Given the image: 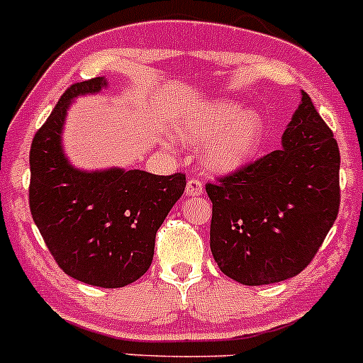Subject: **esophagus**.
<instances>
[{
  "mask_svg": "<svg viewBox=\"0 0 363 363\" xmlns=\"http://www.w3.org/2000/svg\"><path fill=\"white\" fill-rule=\"evenodd\" d=\"M203 190H204L203 183H201V180H197V178H192V180L186 182V186H185L186 196H201Z\"/></svg>",
  "mask_w": 363,
  "mask_h": 363,
  "instance_id": "obj_1",
  "label": "esophagus"
}]
</instances>
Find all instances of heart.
<instances>
[{
  "label": "heart",
  "mask_w": 363,
  "mask_h": 363,
  "mask_svg": "<svg viewBox=\"0 0 363 363\" xmlns=\"http://www.w3.org/2000/svg\"><path fill=\"white\" fill-rule=\"evenodd\" d=\"M183 140L203 145L204 160L211 169L227 173L245 166L259 152L264 121L257 111H242L229 101L209 104L204 111L185 118L178 129Z\"/></svg>",
  "instance_id": "1"
}]
</instances>
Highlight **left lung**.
<instances>
[{"instance_id": "left-lung-1", "label": "left lung", "mask_w": 363, "mask_h": 363, "mask_svg": "<svg viewBox=\"0 0 363 363\" xmlns=\"http://www.w3.org/2000/svg\"><path fill=\"white\" fill-rule=\"evenodd\" d=\"M339 164L334 133L302 92L278 150L206 183L220 271L259 286L308 267L337 218Z\"/></svg>"}]
</instances>
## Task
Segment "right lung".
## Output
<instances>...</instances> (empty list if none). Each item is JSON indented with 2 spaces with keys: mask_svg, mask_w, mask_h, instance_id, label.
Returning a JSON list of instances; mask_svg holds the SVG:
<instances>
[{
  "mask_svg": "<svg viewBox=\"0 0 363 363\" xmlns=\"http://www.w3.org/2000/svg\"><path fill=\"white\" fill-rule=\"evenodd\" d=\"M106 85L103 77L73 84L36 130L29 152V208L66 274L87 285L121 289L148 271L157 230L186 182L183 173L159 177L140 169L71 166L61 145L71 101Z\"/></svg>",
  "mask_w": 363,
  "mask_h": 363,
  "instance_id": "add662e5",
  "label": "right lung"
}]
</instances>
